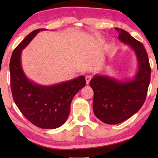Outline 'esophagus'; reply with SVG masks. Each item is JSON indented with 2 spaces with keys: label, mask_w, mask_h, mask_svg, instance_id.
I'll use <instances>...</instances> for the list:
<instances>
[{
  "label": "esophagus",
  "mask_w": 158,
  "mask_h": 158,
  "mask_svg": "<svg viewBox=\"0 0 158 158\" xmlns=\"http://www.w3.org/2000/svg\"><path fill=\"white\" fill-rule=\"evenodd\" d=\"M91 75H86L85 76V80H86V84H89V82L90 81V79H91Z\"/></svg>",
  "instance_id": "1"
}]
</instances>
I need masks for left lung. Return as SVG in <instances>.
I'll use <instances>...</instances> for the list:
<instances>
[{
    "label": "left lung",
    "instance_id": "8db88e82",
    "mask_svg": "<svg viewBox=\"0 0 158 158\" xmlns=\"http://www.w3.org/2000/svg\"><path fill=\"white\" fill-rule=\"evenodd\" d=\"M118 40L135 52L138 70L133 79L118 81L107 75H96L90 80L94 93L93 110L98 119L107 124H116L128 119L141 109L150 82L151 69L143 44L128 32L115 28Z\"/></svg>",
    "mask_w": 158,
    "mask_h": 158
}]
</instances>
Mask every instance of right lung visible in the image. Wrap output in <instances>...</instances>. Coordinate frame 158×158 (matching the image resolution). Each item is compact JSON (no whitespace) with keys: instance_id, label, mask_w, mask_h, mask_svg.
Masks as SVG:
<instances>
[{"instance_id":"obj_1","label":"right lung","mask_w":158,"mask_h":158,"mask_svg":"<svg viewBox=\"0 0 158 158\" xmlns=\"http://www.w3.org/2000/svg\"><path fill=\"white\" fill-rule=\"evenodd\" d=\"M31 31L13 52L10 60V88L17 107L30 122L42 129H56L66 122L75 95L85 85L83 75L52 85L30 81L21 66L22 50L40 31Z\"/></svg>"}]
</instances>
